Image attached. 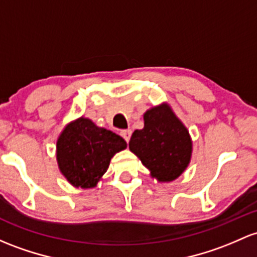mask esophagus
I'll return each mask as SVG.
<instances>
[{
	"instance_id": "1",
	"label": "esophagus",
	"mask_w": 257,
	"mask_h": 257,
	"mask_svg": "<svg viewBox=\"0 0 257 257\" xmlns=\"http://www.w3.org/2000/svg\"><path fill=\"white\" fill-rule=\"evenodd\" d=\"M120 135H122L123 139L125 140L126 143H128L129 139H131V137H132V131H131V129H126V131H122V132H120Z\"/></svg>"
}]
</instances>
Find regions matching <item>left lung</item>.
I'll return each instance as SVG.
<instances>
[{
  "label": "left lung",
  "mask_w": 257,
  "mask_h": 257,
  "mask_svg": "<svg viewBox=\"0 0 257 257\" xmlns=\"http://www.w3.org/2000/svg\"><path fill=\"white\" fill-rule=\"evenodd\" d=\"M152 178L168 183L188 167L193 142L187 126L167 103L155 106L144 113V128L135 131L129 142Z\"/></svg>",
  "instance_id": "8db88e82"
}]
</instances>
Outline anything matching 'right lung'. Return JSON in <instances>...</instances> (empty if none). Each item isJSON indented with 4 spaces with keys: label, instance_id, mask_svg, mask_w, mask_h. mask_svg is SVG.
<instances>
[{
    "label": "right lung",
    "instance_id": "right-lung-1",
    "mask_svg": "<svg viewBox=\"0 0 257 257\" xmlns=\"http://www.w3.org/2000/svg\"><path fill=\"white\" fill-rule=\"evenodd\" d=\"M56 148L61 173L73 187L90 189L96 187L112 157L124 150L126 143L113 132L80 117L67 124Z\"/></svg>",
    "mask_w": 257,
    "mask_h": 257
}]
</instances>
